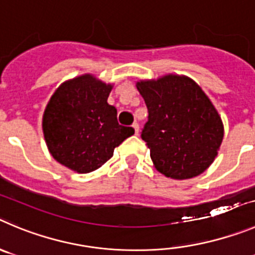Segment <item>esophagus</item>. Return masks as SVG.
<instances>
[{"instance_id": "obj_1", "label": "esophagus", "mask_w": 255, "mask_h": 255, "mask_svg": "<svg viewBox=\"0 0 255 255\" xmlns=\"http://www.w3.org/2000/svg\"><path fill=\"white\" fill-rule=\"evenodd\" d=\"M132 127H133V129H134L135 134H138V132H139V126H138V123L134 122V123H133Z\"/></svg>"}]
</instances>
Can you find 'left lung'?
I'll return each mask as SVG.
<instances>
[{
	"instance_id": "left-lung-1",
	"label": "left lung",
	"mask_w": 255,
	"mask_h": 255,
	"mask_svg": "<svg viewBox=\"0 0 255 255\" xmlns=\"http://www.w3.org/2000/svg\"><path fill=\"white\" fill-rule=\"evenodd\" d=\"M148 108L142 139L158 172L173 180L199 176L214 162L224 125L208 95L191 78L166 74L135 83Z\"/></svg>"
}]
</instances>
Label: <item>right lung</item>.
I'll list each match as a JSON object with an SVG mask.
<instances>
[{
	"mask_svg": "<svg viewBox=\"0 0 255 255\" xmlns=\"http://www.w3.org/2000/svg\"><path fill=\"white\" fill-rule=\"evenodd\" d=\"M112 89L113 84L83 74L61 83L45 107L42 132L47 149L74 172L98 170L134 133L117 122V109L107 102Z\"/></svg>",
	"mask_w": 255,
	"mask_h": 255,
	"instance_id": "add662e5",
	"label": "right lung"
}]
</instances>
